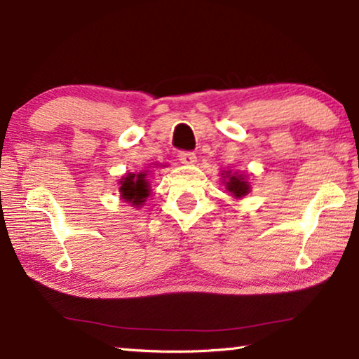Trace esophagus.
<instances>
[{"instance_id": "obj_1", "label": "esophagus", "mask_w": 359, "mask_h": 359, "mask_svg": "<svg viewBox=\"0 0 359 359\" xmlns=\"http://www.w3.org/2000/svg\"><path fill=\"white\" fill-rule=\"evenodd\" d=\"M179 160H180V163H184V165L193 166L194 163H196V155H194L193 151H180Z\"/></svg>"}]
</instances>
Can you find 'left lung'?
I'll use <instances>...</instances> for the list:
<instances>
[{
  "instance_id": "1",
  "label": "left lung",
  "mask_w": 359,
  "mask_h": 359,
  "mask_svg": "<svg viewBox=\"0 0 359 359\" xmlns=\"http://www.w3.org/2000/svg\"><path fill=\"white\" fill-rule=\"evenodd\" d=\"M222 184L224 185V190H226L234 199H242L252 191L248 177L245 174H241L239 171L233 172L231 169H228V171H222Z\"/></svg>"
}]
</instances>
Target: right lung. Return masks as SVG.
<instances>
[{
  "label": "right lung",
  "mask_w": 359,
  "mask_h": 359,
  "mask_svg": "<svg viewBox=\"0 0 359 359\" xmlns=\"http://www.w3.org/2000/svg\"><path fill=\"white\" fill-rule=\"evenodd\" d=\"M147 177L149 169H145V171L141 172H126L123 177L118 180L120 198L123 199L125 203H130L133 208H141L150 196V184Z\"/></svg>",
  "instance_id": "1"
}]
</instances>
